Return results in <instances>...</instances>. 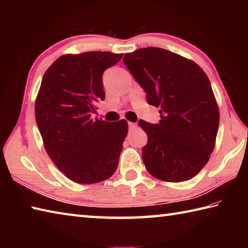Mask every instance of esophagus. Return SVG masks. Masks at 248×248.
Wrapping results in <instances>:
<instances>
[{
	"mask_svg": "<svg viewBox=\"0 0 248 248\" xmlns=\"http://www.w3.org/2000/svg\"><path fill=\"white\" fill-rule=\"evenodd\" d=\"M128 124H129V129H130V130H133V129H136V128H137V124L128 123Z\"/></svg>",
	"mask_w": 248,
	"mask_h": 248,
	"instance_id": "34e87169",
	"label": "esophagus"
}]
</instances>
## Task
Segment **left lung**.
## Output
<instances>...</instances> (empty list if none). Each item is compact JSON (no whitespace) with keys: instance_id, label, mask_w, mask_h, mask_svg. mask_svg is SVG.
<instances>
[{"instance_id":"8db88e82","label":"left lung","mask_w":248,"mask_h":248,"mask_svg":"<svg viewBox=\"0 0 248 248\" xmlns=\"http://www.w3.org/2000/svg\"><path fill=\"white\" fill-rule=\"evenodd\" d=\"M130 73L159 107L158 124L139 121L148 134L142 159L164 182L194 177L207 164L219 129V108L207 74L194 61L169 50L148 47L125 53Z\"/></svg>"}]
</instances>
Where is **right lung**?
<instances>
[{"instance_id": "1", "label": "right lung", "mask_w": 248, "mask_h": 248, "mask_svg": "<svg viewBox=\"0 0 248 248\" xmlns=\"http://www.w3.org/2000/svg\"><path fill=\"white\" fill-rule=\"evenodd\" d=\"M121 58L123 53L108 51L64 54L41 81L36 123L50 158L75 183L103 182L118 167L127 121L93 120L91 115L105 98L103 73Z\"/></svg>"}]
</instances>
